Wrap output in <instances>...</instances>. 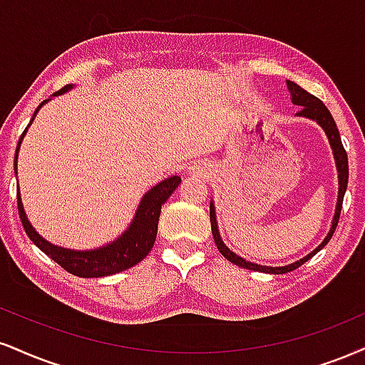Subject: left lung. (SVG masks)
I'll list each match as a JSON object with an SVG mask.
<instances>
[{
	"instance_id": "obj_1",
	"label": "left lung",
	"mask_w": 365,
	"mask_h": 365,
	"mask_svg": "<svg viewBox=\"0 0 365 365\" xmlns=\"http://www.w3.org/2000/svg\"><path fill=\"white\" fill-rule=\"evenodd\" d=\"M287 88H289V91H291L292 103L301 105V112H297V115L311 118V120L318 122V124L323 127L328 140H330V146L333 149V156H335L336 171H338V200H336V209H335V216H333L331 227H330V231H328L327 238L323 240V243L319 245L316 250H313L309 255H306L304 258H301V260L294 262V263H291V265H285V267L257 265V263L247 262L245 258H241L236 253H232L231 250L225 245V241L221 240V235H219V230H217L216 210H214V204L210 202V227H212V236H214V241H216V247L219 252H221L222 257L227 258L231 263H235V265L243 267V269L255 270V272H265V274H287V272L299 269L302 263L308 262L311 257H314V255L319 252V250H323L324 247H327V243L331 240L333 232H335V230H336L338 219H340V212H341V204H344L346 183H349V158H346V151L344 149V144H341L340 134H338L336 124H335V120H333L330 110L324 107V103L322 102V100L316 98L314 95L308 93L306 90H302V88L299 85H296L294 81L287 80Z\"/></svg>"
}]
</instances>
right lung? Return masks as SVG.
<instances>
[{"label": "right lung", "instance_id": "right-lung-1", "mask_svg": "<svg viewBox=\"0 0 365 365\" xmlns=\"http://www.w3.org/2000/svg\"><path fill=\"white\" fill-rule=\"evenodd\" d=\"M73 85H66L61 88L59 91H56L52 96L63 95L66 91H69ZM49 100H43L38 105L37 110L34 112L32 120L34 122L37 112L41 110L43 103H47ZM29 124V125H30ZM29 129V127H27ZM27 129L24 130V134L20 135L19 146H16L15 153V173H16V158H19V149L21 144V139L27 134ZM182 178L180 177H170L155 185L148 194H144L140 199V204L138 210H135V216L130 222V226L127 227L124 235H120L115 241L105 245L102 248L96 250H85V252H76V250L69 248H61L57 245L49 243L47 240H43L37 231L34 230V226L30 225L27 214L24 210V204H21L20 197V188L16 187V202H19V214L21 219V225H24L25 232L29 235V238L34 241L35 247H38L43 253L49 255L57 265L63 267L64 270H68L69 274L78 275V277L85 279H98L105 277V275H113L118 272L130 269V267L138 265L140 260L148 257V253L151 252L153 245H155L156 232H158V221H160L161 214V205L170 199V195L173 194L175 188L180 185Z\"/></svg>", "mask_w": 365, "mask_h": 365}]
</instances>
